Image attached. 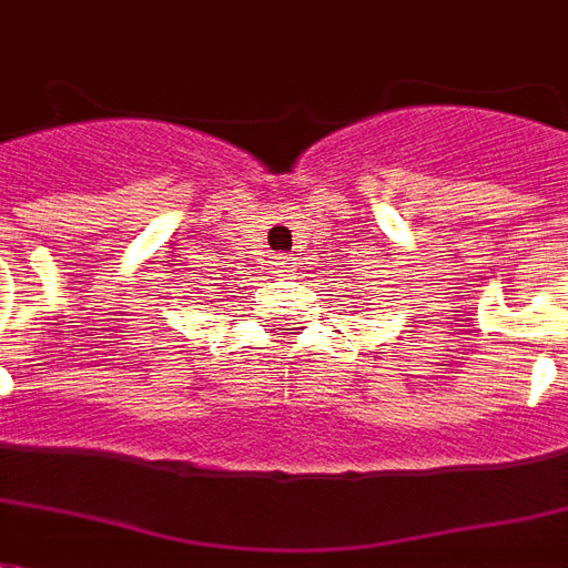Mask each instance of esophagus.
I'll use <instances>...</instances> for the list:
<instances>
[{
  "label": "esophagus",
  "mask_w": 568,
  "mask_h": 568,
  "mask_svg": "<svg viewBox=\"0 0 568 568\" xmlns=\"http://www.w3.org/2000/svg\"><path fill=\"white\" fill-rule=\"evenodd\" d=\"M275 266H281V273H295V257L278 255L275 257Z\"/></svg>",
  "instance_id": "obj_1"
}]
</instances>
